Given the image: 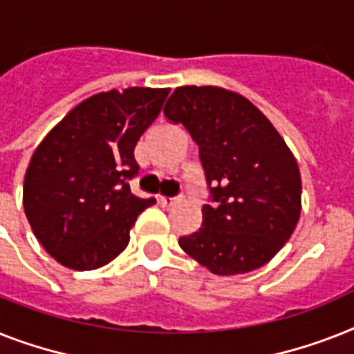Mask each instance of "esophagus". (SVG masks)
Returning <instances> with one entry per match:
<instances>
[{
	"mask_svg": "<svg viewBox=\"0 0 354 354\" xmlns=\"http://www.w3.org/2000/svg\"><path fill=\"white\" fill-rule=\"evenodd\" d=\"M176 200H178L176 196H160V198H158V202H160V205H163V207L172 205V203L176 202Z\"/></svg>",
	"mask_w": 354,
	"mask_h": 354,
	"instance_id": "1",
	"label": "esophagus"
}]
</instances>
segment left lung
<instances>
[{"label":"left lung","instance_id":"left-lung-1","mask_svg":"<svg viewBox=\"0 0 354 354\" xmlns=\"http://www.w3.org/2000/svg\"><path fill=\"white\" fill-rule=\"evenodd\" d=\"M163 116L198 145L209 191L202 227L180 247L223 277L267 263L300 218V171L277 129L249 100L218 87H178Z\"/></svg>","mask_w":354,"mask_h":354}]
</instances>
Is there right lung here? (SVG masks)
Listing matches in <instances>:
<instances>
[{
	"mask_svg": "<svg viewBox=\"0 0 354 354\" xmlns=\"http://www.w3.org/2000/svg\"><path fill=\"white\" fill-rule=\"evenodd\" d=\"M169 88L131 87L87 97L48 132L28 163L23 207L45 251L68 269L91 271L127 247L154 198L131 192L138 140Z\"/></svg>",
	"mask_w": 354,
	"mask_h": 354,
	"instance_id": "right-lung-1",
	"label": "right lung"
}]
</instances>
